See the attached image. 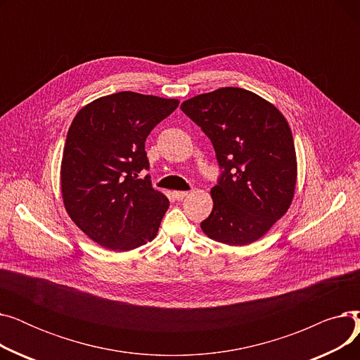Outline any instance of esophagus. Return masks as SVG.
I'll use <instances>...</instances> for the list:
<instances>
[{"label": "esophagus", "mask_w": 360, "mask_h": 360, "mask_svg": "<svg viewBox=\"0 0 360 360\" xmlns=\"http://www.w3.org/2000/svg\"><path fill=\"white\" fill-rule=\"evenodd\" d=\"M186 195H188V193H186V191H174V197H175L178 201L184 200Z\"/></svg>", "instance_id": "34e87169"}]
</instances>
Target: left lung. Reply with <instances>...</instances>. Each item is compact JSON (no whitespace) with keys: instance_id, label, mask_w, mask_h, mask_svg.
<instances>
[{"instance_id":"1","label":"left lung","mask_w":360,"mask_h":360,"mask_svg":"<svg viewBox=\"0 0 360 360\" xmlns=\"http://www.w3.org/2000/svg\"><path fill=\"white\" fill-rule=\"evenodd\" d=\"M210 139L221 169L202 232L228 245H248L290 207L296 185L292 131L281 112L258 94L221 87L181 105Z\"/></svg>"}]
</instances>
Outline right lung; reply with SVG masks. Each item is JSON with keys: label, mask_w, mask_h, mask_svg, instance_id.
I'll return each mask as SVG.
<instances>
[{"label": "right lung", "mask_w": 360, "mask_h": 360, "mask_svg": "<svg viewBox=\"0 0 360 360\" xmlns=\"http://www.w3.org/2000/svg\"><path fill=\"white\" fill-rule=\"evenodd\" d=\"M179 105L134 91L99 98L68 129L61 191L71 220L101 247L129 251L153 239L169 200L151 186L147 136Z\"/></svg>", "instance_id": "right-lung-1"}]
</instances>
